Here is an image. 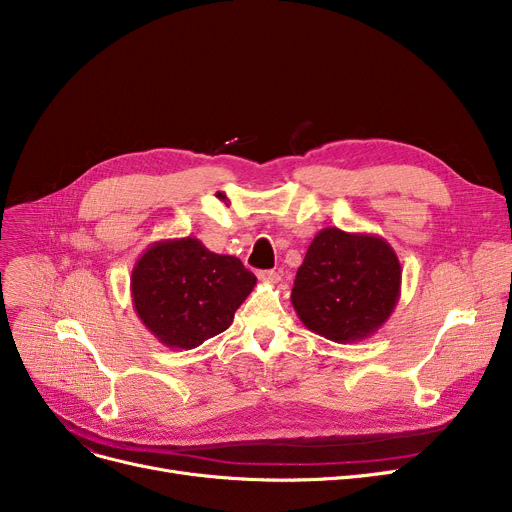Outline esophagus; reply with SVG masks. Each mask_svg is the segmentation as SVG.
Segmentation results:
<instances>
[{"label":"esophagus","mask_w":512,"mask_h":512,"mask_svg":"<svg viewBox=\"0 0 512 512\" xmlns=\"http://www.w3.org/2000/svg\"><path fill=\"white\" fill-rule=\"evenodd\" d=\"M257 278H259L261 282H267V284H276V282H280L282 274L276 272V270H261V272L257 274Z\"/></svg>","instance_id":"esophagus-1"}]
</instances>
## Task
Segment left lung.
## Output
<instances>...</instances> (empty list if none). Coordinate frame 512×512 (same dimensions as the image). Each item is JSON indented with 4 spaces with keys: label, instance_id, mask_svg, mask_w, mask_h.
<instances>
[{
    "label": "left lung",
    "instance_id": "8db88e82",
    "mask_svg": "<svg viewBox=\"0 0 512 512\" xmlns=\"http://www.w3.org/2000/svg\"><path fill=\"white\" fill-rule=\"evenodd\" d=\"M402 270L382 236L319 230L297 272L290 301L311 332L346 344L378 332L400 299Z\"/></svg>",
    "mask_w": 512,
    "mask_h": 512
}]
</instances>
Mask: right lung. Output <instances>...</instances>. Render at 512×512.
I'll return each instance as SVG.
<instances>
[{"label":"right lung","instance_id":"add662e5","mask_svg":"<svg viewBox=\"0 0 512 512\" xmlns=\"http://www.w3.org/2000/svg\"><path fill=\"white\" fill-rule=\"evenodd\" d=\"M255 284L238 257L211 253L186 236L153 242L132 267L130 294L143 326L161 344L191 351L228 330Z\"/></svg>","mask_w":512,"mask_h":512}]
</instances>
